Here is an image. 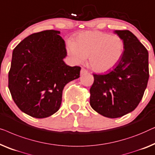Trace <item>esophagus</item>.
<instances>
[{"label":"esophagus","instance_id":"1","mask_svg":"<svg viewBox=\"0 0 155 155\" xmlns=\"http://www.w3.org/2000/svg\"><path fill=\"white\" fill-rule=\"evenodd\" d=\"M86 73H88V71H87L86 69L82 68L81 69V74H86Z\"/></svg>","mask_w":155,"mask_h":155}]
</instances>
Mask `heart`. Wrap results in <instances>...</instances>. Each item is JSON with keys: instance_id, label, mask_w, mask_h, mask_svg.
<instances>
[{"instance_id": "obj_1", "label": "heart", "mask_w": 155, "mask_h": 155, "mask_svg": "<svg viewBox=\"0 0 155 155\" xmlns=\"http://www.w3.org/2000/svg\"><path fill=\"white\" fill-rule=\"evenodd\" d=\"M125 45L121 37L100 31H84L74 42H69L68 51L78 63L88 58L89 65L97 72H105L116 66L123 57Z\"/></svg>"}]
</instances>
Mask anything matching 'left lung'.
<instances>
[{"label": "left lung", "mask_w": 155, "mask_h": 155, "mask_svg": "<svg viewBox=\"0 0 155 155\" xmlns=\"http://www.w3.org/2000/svg\"><path fill=\"white\" fill-rule=\"evenodd\" d=\"M114 33L124 40L121 60L104 74H93L90 104L95 112L108 118H118L134 111L142 100L149 79L148 52L128 30Z\"/></svg>", "instance_id": "8db88e82"}]
</instances>
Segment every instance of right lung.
<instances>
[{
    "mask_svg": "<svg viewBox=\"0 0 155 155\" xmlns=\"http://www.w3.org/2000/svg\"><path fill=\"white\" fill-rule=\"evenodd\" d=\"M60 31L46 30L31 34L12 52L8 88L19 110L42 119L58 112L66 84L80 77L81 67H70Z\"/></svg>",
    "mask_w": 155,
    "mask_h": 155,
    "instance_id": "right-lung-1",
    "label": "right lung"
}]
</instances>
